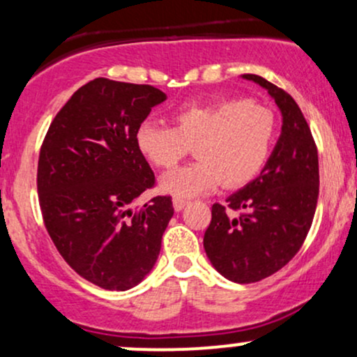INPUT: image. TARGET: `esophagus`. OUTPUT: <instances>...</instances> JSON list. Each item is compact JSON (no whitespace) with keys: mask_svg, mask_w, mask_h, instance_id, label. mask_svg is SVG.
I'll return each instance as SVG.
<instances>
[{"mask_svg":"<svg viewBox=\"0 0 357 357\" xmlns=\"http://www.w3.org/2000/svg\"><path fill=\"white\" fill-rule=\"evenodd\" d=\"M186 205H188L186 199H181V198H174V199H172V206H174L176 211H181Z\"/></svg>","mask_w":357,"mask_h":357,"instance_id":"obj_1","label":"esophagus"}]
</instances>
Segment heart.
<instances>
[{"label": "heart", "instance_id": "1", "mask_svg": "<svg viewBox=\"0 0 357 357\" xmlns=\"http://www.w3.org/2000/svg\"><path fill=\"white\" fill-rule=\"evenodd\" d=\"M174 127L142 121L139 151L154 166L169 169L195 147L197 162L164 174L159 188L176 198H193L218 185L241 188L261 174L276 140V116L268 107L232 98L193 103L174 113Z\"/></svg>", "mask_w": 357, "mask_h": 357}]
</instances>
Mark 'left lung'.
Wrapping results in <instances>:
<instances>
[{
	"label": "left lung",
	"instance_id": "left-lung-1",
	"mask_svg": "<svg viewBox=\"0 0 357 357\" xmlns=\"http://www.w3.org/2000/svg\"><path fill=\"white\" fill-rule=\"evenodd\" d=\"M271 95L283 116L281 135L254 181L211 206L203 245L215 269L234 283H256L298 252L319 199V152L296 101L256 74H244ZM229 209H242L232 218Z\"/></svg>",
	"mask_w": 357,
	"mask_h": 357
}]
</instances>
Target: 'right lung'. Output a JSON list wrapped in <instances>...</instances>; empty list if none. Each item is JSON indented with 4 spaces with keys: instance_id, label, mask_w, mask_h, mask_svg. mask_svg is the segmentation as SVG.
Instances as JSON below:
<instances>
[{
    "instance_id": "right-lung-1",
    "label": "right lung",
    "mask_w": 357,
    "mask_h": 357,
    "mask_svg": "<svg viewBox=\"0 0 357 357\" xmlns=\"http://www.w3.org/2000/svg\"><path fill=\"white\" fill-rule=\"evenodd\" d=\"M166 95L154 86L96 77L81 86L50 123L38 155L42 217L64 261L105 289L134 288L154 268L174 208L155 197L135 132Z\"/></svg>"
}]
</instances>
